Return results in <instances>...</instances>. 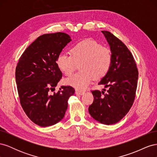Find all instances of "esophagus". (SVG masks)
Listing matches in <instances>:
<instances>
[{
	"label": "esophagus",
	"instance_id": "esophagus-1",
	"mask_svg": "<svg viewBox=\"0 0 157 157\" xmlns=\"http://www.w3.org/2000/svg\"><path fill=\"white\" fill-rule=\"evenodd\" d=\"M76 94H80V95H82L84 94V90H76L75 91Z\"/></svg>",
	"mask_w": 157,
	"mask_h": 157
}]
</instances>
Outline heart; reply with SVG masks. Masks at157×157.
<instances>
[{
  "mask_svg": "<svg viewBox=\"0 0 157 157\" xmlns=\"http://www.w3.org/2000/svg\"><path fill=\"white\" fill-rule=\"evenodd\" d=\"M71 55L60 54L56 65L65 75L74 71L80 63V71L65 80V82L77 88L84 89L92 79L101 78L107 75L112 64V54L109 48L96 41L86 39L78 42L71 49Z\"/></svg>",
  "mask_w": 157,
  "mask_h": 157,
  "instance_id": "1",
  "label": "heart"
}]
</instances>
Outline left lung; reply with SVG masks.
I'll return each mask as SVG.
<instances>
[{
	"label": "left lung",
	"mask_w": 157,
	"mask_h": 157,
	"mask_svg": "<svg viewBox=\"0 0 157 157\" xmlns=\"http://www.w3.org/2000/svg\"><path fill=\"white\" fill-rule=\"evenodd\" d=\"M110 46L112 64L99 84L109 87L107 92L92 90L94 101L89 113L103 124L119 122L130 111L136 97L138 70L130 51L123 42L106 31H101Z\"/></svg>",
	"instance_id": "left-lung-1"
}]
</instances>
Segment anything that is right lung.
Here are the masks:
<instances>
[{
    "label": "right lung",
    "mask_w": 157,
    "mask_h": 157,
    "mask_svg": "<svg viewBox=\"0 0 157 157\" xmlns=\"http://www.w3.org/2000/svg\"><path fill=\"white\" fill-rule=\"evenodd\" d=\"M70 41L65 33L42 35L27 47L17 64L16 81L21 105L40 126H50L63 119L68 99L75 92L72 86H62L50 94L62 77L57 58Z\"/></svg>",
    "instance_id": "right-lung-1"
}]
</instances>
